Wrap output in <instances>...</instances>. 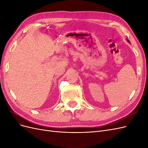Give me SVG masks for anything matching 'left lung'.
I'll list each match as a JSON object with an SVG mask.
<instances>
[{
    "mask_svg": "<svg viewBox=\"0 0 148 148\" xmlns=\"http://www.w3.org/2000/svg\"><path fill=\"white\" fill-rule=\"evenodd\" d=\"M127 41H128V42L129 43H130V41H129V40H128V39H127Z\"/></svg>",
    "mask_w": 148,
    "mask_h": 148,
    "instance_id": "8db88e82",
    "label": "left lung"
}]
</instances>
